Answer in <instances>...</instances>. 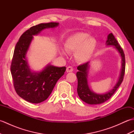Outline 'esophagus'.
<instances>
[{
    "label": "esophagus",
    "mask_w": 134,
    "mask_h": 134,
    "mask_svg": "<svg viewBox=\"0 0 134 134\" xmlns=\"http://www.w3.org/2000/svg\"><path fill=\"white\" fill-rule=\"evenodd\" d=\"M73 71V68L71 66H69L67 67V69H66V71L67 72H72Z\"/></svg>",
    "instance_id": "1"
}]
</instances>
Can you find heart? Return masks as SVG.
<instances>
[{"instance_id":"b5f03b06","label":"heart","mask_w":134,"mask_h":134,"mask_svg":"<svg viewBox=\"0 0 134 134\" xmlns=\"http://www.w3.org/2000/svg\"><path fill=\"white\" fill-rule=\"evenodd\" d=\"M96 45L95 39L89 37L87 33H76L70 36L65 43V49L67 52H76V58L85 60L92 54ZM65 55L64 52H63Z\"/></svg>"}]
</instances>
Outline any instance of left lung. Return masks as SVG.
<instances>
[{"instance_id": "obj_1", "label": "left lung", "mask_w": 134, "mask_h": 134, "mask_svg": "<svg viewBox=\"0 0 134 134\" xmlns=\"http://www.w3.org/2000/svg\"><path fill=\"white\" fill-rule=\"evenodd\" d=\"M107 45H113L118 49L119 52L120 53L122 59V65L120 76L119 77V81L113 87V89L103 94H98L93 93L91 91L88 86L87 84V69L89 68V62L79 65L78 66L77 69L79 70L76 72V77L78 79V87L77 92L79 97L82 101L87 104L91 105H97L102 104L106 101L108 100L112 97L115 92L120 86V85L123 81L125 69H126V59H125V55L123 49L119 44L118 41L116 40L115 36L112 33H110L108 36V40L107 41Z\"/></svg>"}]
</instances>
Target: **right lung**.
I'll return each mask as SVG.
<instances>
[{"label":"right lung","instance_id":"add662e5","mask_svg":"<svg viewBox=\"0 0 134 134\" xmlns=\"http://www.w3.org/2000/svg\"><path fill=\"white\" fill-rule=\"evenodd\" d=\"M58 25L56 22H49L31 27L20 37L14 49L10 67L14 89L19 97L31 103H40L47 99L66 70L65 67L48 65L41 72H32L26 59L33 36Z\"/></svg>","mask_w":134,"mask_h":134}]
</instances>
